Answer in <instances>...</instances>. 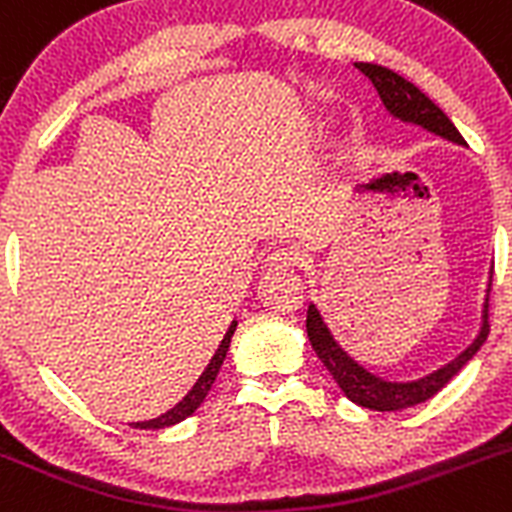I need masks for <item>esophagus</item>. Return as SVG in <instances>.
I'll use <instances>...</instances> for the list:
<instances>
[{
    "instance_id": "1",
    "label": "esophagus",
    "mask_w": 512,
    "mask_h": 512,
    "mask_svg": "<svg viewBox=\"0 0 512 512\" xmlns=\"http://www.w3.org/2000/svg\"><path fill=\"white\" fill-rule=\"evenodd\" d=\"M297 264V253L292 248H274V251L266 256V271H279L289 269V266Z\"/></svg>"
}]
</instances>
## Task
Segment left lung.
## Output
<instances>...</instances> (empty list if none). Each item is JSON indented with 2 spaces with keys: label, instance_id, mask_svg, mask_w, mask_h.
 Returning a JSON list of instances; mask_svg holds the SVG:
<instances>
[{
  "label": "left lung",
  "instance_id": "obj_1",
  "mask_svg": "<svg viewBox=\"0 0 512 512\" xmlns=\"http://www.w3.org/2000/svg\"><path fill=\"white\" fill-rule=\"evenodd\" d=\"M358 70L363 75H368L370 83L375 86L378 96H381L383 106H386L388 114L393 119L403 121V124H414L421 129L437 134V137L447 139V142L464 144L462 134L457 131V126L449 121V116L439 109L437 103L431 101L426 93H421L414 83H409L406 78H401L393 70L383 68V65L373 63H360ZM492 274V271H490ZM492 281V276H490ZM490 281H487L485 289V302H482V314H480V330H477L475 340L462 350L454 360L444 363L442 368L431 370V373L421 375L416 381H388L381 375L370 373L363 363L353 358L348 350L342 348L337 337L332 335V330L327 327L325 317L317 309V304H309L307 309V335L312 342L317 358L325 363V368L330 370V375L335 378V383L340 386V391L350 398L353 403L363 406L370 411H401L416 406V403L429 401L434 393L442 391L454 375L470 363L480 348L485 345L487 332V299H490Z\"/></svg>",
  "mask_w": 512,
  "mask_h": 512
}]
</instances>
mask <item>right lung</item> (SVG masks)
Wrapping results in <instances>:
<instances>
[{
    "instance_id": "add662e5",
    "label": "right lung",
    "mask_w": 512,
    "mask_h": 512,
    "mask_svg": "<svg viewBox=\"0 0 512 512\" xmlns=\"http://www.w3.org/2000/svg\"><path fill=\"white\" fill-rule=\"evenodd\" d=\"M236 327H238V320H233L231 327L225 330V335H223V340H220L215 355L210 358V363L205 365V370L200 373V378L195 381V386L185 393V398H182L180 403H175L170 411H164V414L157 416V419L137 421V424H131V426H134V429H167V426L180 424V421H185L187 416L195 414V411L200 409V403L205 401V396H208V391H210V386L215 383V378H218V370H220V365H223L225 353H228V348H231V337H233V332H236Z\"/></svg>"
}]
</instances>
